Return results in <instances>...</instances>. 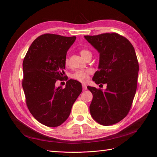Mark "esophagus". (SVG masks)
Segmentation results:
<instances>
[{
  "label": "esophagus",
  "mask_w": 157,
  "mask_h": 157,
  "mask_svg": "<svg viewBox=\"0 0 157 157\" xmlns=\"http://www.w3.org/2000/svg\"><path fill=\"white\" fill-rule=\"evenodd\" d=\"M87 90V87L85 84H82V90L83 91H85V90Z\"/></svg>",
  "instance_id": "esophagus-1"
}]
</instances>
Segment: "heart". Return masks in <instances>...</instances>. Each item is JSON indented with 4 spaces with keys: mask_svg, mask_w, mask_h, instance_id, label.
<instances>
[{
    "mask_svg": "<svg viewBox=\"0 0 157 157\" xmlns=\"http://www.w3.org/2000/svg\"><path fill=\"white\" fill-rule=\"evenodd\" d=\"M80 54L84 59L87 58L89 56H92V52L86 49H82L80 50ZM65 63L66 65L69 64V59H65ZM91 73V71L89 70H79L77 71L71 75V78L77 80L80 82H86L89 78V75Z\"/></svg>",
    "mask_w": 157,
    "mask_h": 157,
    "instance_id": "1",
    "label": "heart"
}]
</instances>
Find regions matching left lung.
<instances>
[{
	"instance_id": "obj_1",
	"label": "left lung",
	"mask_w": 157,
	"mask_h": 157,
	"mask_svg": "<svg viewBox=\"0 0 157 157\" xmlns=\"http://www.w3.org/2000/svg\"><path fill=\"white\" fill-rule=\"evenodd\" d=\"M84 38L99 54V70L93 81L107 84L104 91L87 86L93 95L90 114L99 124H116L128 115L136 92L139 64L134 48L115 33Z\"/></svg>"
}]
</instances>
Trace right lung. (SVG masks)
Returning <instances> with one entry per match:
<instances>
[{"mask_svg":"<svg viewBox=\"0 0 157 157\" xmlns=\"http://www.w3.org/2000/svg\"><path fill=\"white\" fill-rule=\"evenodd\" d=\"M76 36L44 34L33 42L23 61L22 86L28 109L41 124L59 126L67 119L82 92L77 80H69L65 88L56 87L63 78L67 52Z\"/></svg>","mask_w":157,"mask_h":157,"instance_id":"right-lung-1","label":"right lung"}]
</instances>
